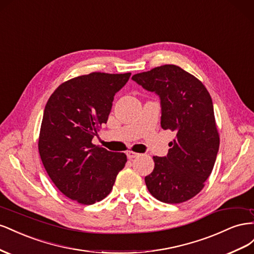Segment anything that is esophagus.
Returning <instances> with one entry per match:
<instances>
[{
	"label": "esophagus",
	"instance_id": "34e87169",
	"mask_svg": "<svg viewBox=\"0 0 254 254\" xmlns=\"http://www.w3.org/2000/svg\"><path fill=\"white\" fill-rule=\"evenodd\" d=\"M127 158L132 159V158H135L137 156H139V153H136V152H133V151H127Z\"/></svg>",
	"mask_w": 254,
	"mask_h": 254
}]
</instances>
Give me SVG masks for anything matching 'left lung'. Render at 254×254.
I'll list each match as a JSON object with an SVG mask.
<instances>
[{
	"label": "left lung",
	"instance_id": "8db88e82",
	"mask_svg": "<svg viewBox=\"0 0 254 254\" xmlns=\"http://www.w3.org/2000/svg\"><path fill=\"white\" fill-rule=\"evenodd\" d=\"M132 79L161 101V126L176 133L166 156H153L144 178L148 190L165 203H182L203 188L219 149L214 106L198 78L176 64H164Z\"/></svg>",
	"mask_w": 254,
	"mask_h": 254
}]
</instances>
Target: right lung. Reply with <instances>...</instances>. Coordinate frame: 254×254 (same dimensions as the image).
Returning a JSON list of instances; mask_svg holds the SVG:
<instances>
[{"label":"right lung","instance_id":"1","mask_svg":"<svg viewBox=\"0 0 254 254\" xmlns=\"http://www.w3.org/2000/svg\"><path fill=\"white\" fill-rule=\"evenodd\" d=\"M129 76L92 72L69 79L45 107L38 142L42 164L55 186L81 204L104 199L127 163L125 153L97 147L91 140L107 122L114 97Z\"/></svg>","mask_w":254,"mask_h":254}]
</instances>
